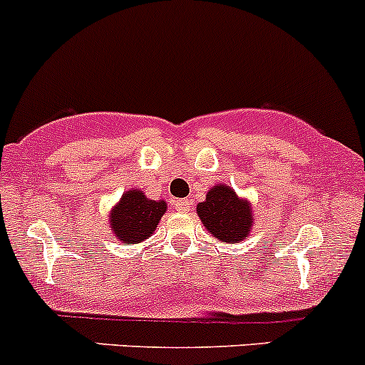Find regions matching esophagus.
I'll return each mask as SVG.
<instances>
[{"label":"esophagus","mask_w":365,"mask_h":365,"mask_svg":"<svg viewBox=\"0 0 365 365\" xmlns=\"http://www.w3.org/2000/svg\"><path fill=\"white\" fill-rule=\"evenodd\" d=\"M190 200H186V198H181V200L175 202V210H179V212H186V210H190Z\"/></svg>","instance_id":"1"}]
</instances>
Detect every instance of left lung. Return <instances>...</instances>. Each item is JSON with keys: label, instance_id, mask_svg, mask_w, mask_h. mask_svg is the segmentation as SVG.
I'll use <instances>...</instances> for the list:
<instances>
[{"label": "left lung", "instance_id": "8db88e82", "mask_svg": "<svg viewBox=\"0 0 365 365\" xmlns=\"http://www.w3.org/2000/svg\"><path fill=\"white\" fill-rule=\"evenodd\" d=\"M202 225L220 242H242L251 234L255 210L247 198L239 197L232 186L220 182L205 195V200L197 205Z\"/></svg>", "mask_w": 365, "mask_h": 365}]
</instances>
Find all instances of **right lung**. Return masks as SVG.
Listing matches in <instances>:
<instances>
[{"label": "right lung", "mask_w": 365, "mask_h": 365, "mask_svg": "<svg viewBox=\"0 0 365 365\" xmlns=\"http://www.w3.org/2000/svg\"><path fill=\"white\" fill-rule=\"evenodd\" d=\"M167 210L165 200H151L138 187L123 193L108 214V227L123 246H135L151 237Z\"/></svg>", "instance_id": "add662e5"}]
</instances>
